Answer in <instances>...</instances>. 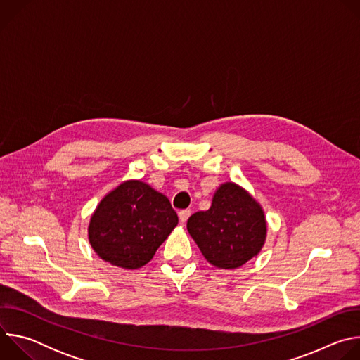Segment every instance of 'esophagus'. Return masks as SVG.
I'll list each match as a JSON object with an SVG mask.
<instances>
[{
	"label": "esophagus",
	"mask_w": 360,
	"mask_h": 360,
	"mask_svg": "<svg viewBox=\"0 0 360 360\" xmlns=\"http://www.w3.org/2000/svg\"><path fill=\"white\" fill-rule=\"evenodd\" d=\"M191 214H192L191 210H184V211H181V212H179V221H181L182 224H185V222L188 221V218L191 217Z\"/></svg>",
	"instance_id": "1"
}]
</instances>
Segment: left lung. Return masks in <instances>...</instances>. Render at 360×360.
Listing matches in <instances>:
<instances>
[{
  "instance_id": "8db88e82",
  "label": "left lung",
  "mask_w": 360,
  "mask_h": 360,
  "mask_svg": "<svg viewBox=\"0 0 360 360\" xmlns=\"http://www.w3.org/2000/svg\"><path fill=\"white\" fill-rule=\"evenodd\" d=\"M186 228L205 259L219 269H236L255 258L268 231L261 203L235 182L222 184L211 208L189 217Z\"/></svg>"
}]
</instances>
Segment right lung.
I'll list each match as a JSON object with an SVG mask.
<instances>
[{
    "instance_id": "1",
    "label": "right lung",
    "mask_w": 360,
    "mask_h": 360,
    "mask_svg": "<svg viewBox=\"0 0 360 360\" xmlns=\"http://www.w3.org/2000/svg\"><path fill=\"white\" fill-rule=\"evenodd\" d=\"M178 225L169 199L148 184H120L98 203L88 239L102 261L124 269L146 265Z\"/></svg>"
}]
</instances>
